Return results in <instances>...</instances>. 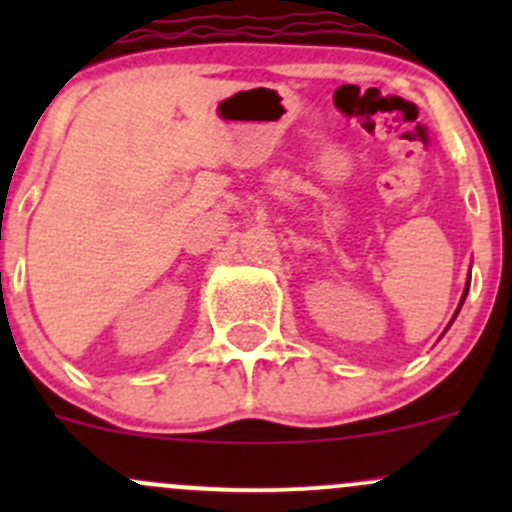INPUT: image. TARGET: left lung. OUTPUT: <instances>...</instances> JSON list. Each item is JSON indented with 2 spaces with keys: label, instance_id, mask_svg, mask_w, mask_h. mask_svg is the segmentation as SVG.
<instances>
[{
  "label": "left lung",
  "instance_id": "obj_1",
  "mask_svg": "<svg viewBox=\"0 0 512 512\" xmlns=\"http://www.w3.org/2000/svg\"><path fill=\"white\" fill-rule=\"evenodd\" d=\"M468 285H471V280H468ZM468 285H466V292H463V299H466V294H468ZM463 299H461V304H463ZM461 304H458V309H461ZM453 319H456V317H453Z\"/></svg>",
  "mask_w": 512,
  "mask_h": 512
}]
</instances>
